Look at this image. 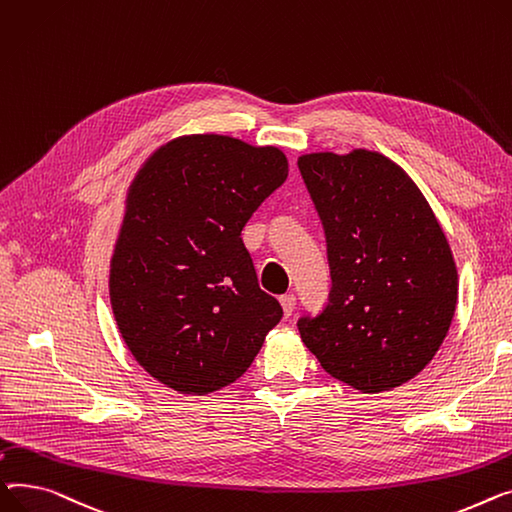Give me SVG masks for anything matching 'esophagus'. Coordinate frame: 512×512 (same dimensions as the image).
Returning <instances> with one entry per match:
<instances>
[{
    "mask_svg": "<svg viewBox=\"0 0 512 512\" xmlns=\"http://www.w3.org/2000/svg\"><path fill=\"white\" fill-rule=\"evenodd\" d=\"M281 306H283L285 316H291L293 310H295V295H293V293L283 295V297H281Z\"/></svg>",
    "mask_w": 512,
    "mask_h": 512,
    "instance_id": "esophagus-1",
    "label": "esophagus"
}]
</instances>
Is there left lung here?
Here are the masks:
<instances>
[{"instance_id":"8db88e82","label":"left lung","mask_w":512,"mask_h":512,"mask_svg":"<svg viewBox=\"0 0 512 512\" xmlns=\"http://www.w3.org/2000/svg\"><path fill=\"white\" fill-rule=\"evenodd\" d=\"M330 266L328 304L297 320L320 366L382 393L422 372L457 308V266L424 194L372 150L297 159Z\"/></svg>"}]
</instances>
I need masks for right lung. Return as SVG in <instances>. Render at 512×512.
<instances>
[{
    "instance_id": "1",
    "label": "right lung",
    "mask_w": 512,
    "mask_h": 512,
    "mask_svg": "<svg viewBox=\"0 0 512 512\" xmlns=\"http://www.w3.org/2000/svg\"><path fill=\"white\" fill-rule=\"evenodd\" d=\"M287 173L275 146L196 134L161 146L132 182L111 308L136 362L177 393L235 382L283 318L258 285L242 229Z\"/></svg>"
}]
</instances>
